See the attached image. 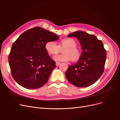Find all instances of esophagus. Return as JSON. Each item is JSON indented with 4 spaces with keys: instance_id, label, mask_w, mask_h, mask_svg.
I'll use <instances>...</instances> for the list:
<instances>
[{
    "instance_id": "obj_1",
    "label": "esophagus",
    "mask_w": 120,
    "mask_h": 120,
    "mask_svg": "<svg viewBox=\"0 0 120 120\" xmlns=\"http://www.w3.org/2000/svg\"><path fill=\"white\" fill-rule=\"evenodd\" d=\"M60 64V62H56V66H59Z\"/></svg>"
}]
</instances>
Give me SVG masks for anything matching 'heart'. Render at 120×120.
Segmentation results:
<instances>
[{
    "label": "heart",
    "instance_id": "1",
    "mask_svg": "<svg viewBox=\"0 0 120 120\" xmlns=\"http://www.w3.org/2000/svg\"><path fill=\"white\" fill-rule=\"evenodd\" d=\"M77 46V42L71 38L61 40L58 45L53 41H47L45 45L46 52L50 55L56 54L64 48L62 50L63 53L56 56L54 59L57 61H68L71 60L75 61L80 58L81 53Z\"/></svg>",
    "mask_w": 120,
    "mask_h": 120
}]
</instances>
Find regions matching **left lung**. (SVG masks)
<instances>
[{"mask_svg":"<svg viewBox=\"0 0 120 120\" xmlns=\"http://www.w3.org/2000/svg\"><path fill=\"white\" fill-rule=\"evenodd\" d=\"M68 37H76L80 42L82 52L78 62L68 67L66 77L72 85L82 88L96 82L105 69L106 50L103 42L95 35L77 31Z\"/></svg>","mask_w":120,"mask_h":120,"instance_id":"obj_1","label":"left lung"}]
</instances>
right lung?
I'll return each instance as SVG.
<instances>
[{"label": "right lung", "mask_w": 120, "mask_h": 120, "mask_svg": "<svg viewBox=\"0 0 120 120\" xmlns=\"http://www.w3.org/2000/svg\"><path fill=\"white\" fill-rule=\"evenodd\" d=\"M59 38L41 27L31 28L19 36L8 56L11 74L17 83L28 89H38L45 84L56 65L45 45Z\"/></svg>", "instance_id": "1"}]
</instances>
